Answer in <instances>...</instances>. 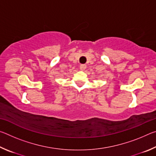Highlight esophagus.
Segmentation results:
<instances>
[{"label":"esophagus","instance_id":"esophagus-1","mask_svg":"<svg viewBox=\"0 0 156 156\" xmlns=\"http://www.w3.org/2000/svg\"><path fill=\"white\" fill-rule=\"evenodd\" d=\"M86 68H87L86 65H81L80 66V70H82V71H84Z\"/></svg>","mask_w":156,"mask_h":156}]
</instances>
